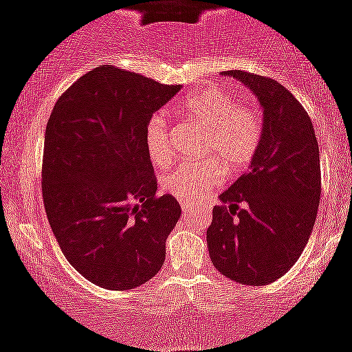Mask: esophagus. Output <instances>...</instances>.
I'll use <instances>...</instances> for the list:
<instances>
[{
	"label": "esophagus",
	"mask_w": 352,
	"mask_h": 352,
	"mask_svg": "<svg viewBox=\"0 0 352 352\" xmlns=\"http://www.w3.org/2000/svg\"><path fill=\"white\" fill-rule=\"evenodd\" d=\"M180 206H182V210L184 212L192 210V208H194V204H188V202H180Z\"/></svg>",
	"instance_id": "34e87169"
}]
</instances>
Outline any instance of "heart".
<instances>
[{"label": "heart", "instance_id": "1", "mask_svg": "<svg viewBox=\"0 0 352 352\" xmlns=\"http://www.w3.org/2000/svg\"><path fill=\"white\" fill-rule=\"evenodd\" d=\"M185 117L207 126L208 137L202 153L204 162H184L162 177V190L180 200H199L214 190L223 179V169L235 175L249 167L262 144V115L257 107L245 103L234 91L222 87L184 96L180 102ZM145 146L150 160L165 167L173 158L172 133L167 117L155 113L148 120Z\"/></svg>", "mask_w": 352, "mask_h": 352}]
</instances>
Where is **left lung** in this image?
<instances>
[{
  "label": "left lung",
  "mask_w": 352,
  "mask_h": 352,
  "mask_svg": "<svg viewBox=\"0 0 352 352\" xmlns=\"http://www.w3.org/2000/svg\"><path fill=\"white\" fill-rule=\"evenodd\" d=\"M264 108L262 144L250 167L212 210V264L239 284L265 285L302 254L320 199L319 146L307 111L269 76L230 69Z\"/></svg>",
  "instance_id": "left-lung-1"
}]
</instances>
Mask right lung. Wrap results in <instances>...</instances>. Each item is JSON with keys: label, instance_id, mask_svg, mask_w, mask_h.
<instances>
[{"label": "right lung", "instance_id": "obj_1", "mask_svg": "<svg viewBox=\"0 0 352 352\" xmlns=\"http://www.w3.org/2000/svg\"><path fill=\"white\" fill-rule=\"evenodd\" d=\"M179 90L100 65L58 98L46 123L48 222L72 267L108 291L152 279L180 219L175 197H157L145 146L148 120Z\"/></svg>", "mask_w": 352, "mask_h": 352}]
</instances>
